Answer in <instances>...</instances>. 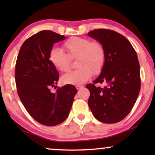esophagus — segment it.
Listing matches in <instances>:
<instances>
[{
    "label": "esophagus",
    "mask_w": 155,
    "mask_h": 155,
    "mask_svg": "<svg viewBox=\"0 0 155 155\" xmlns=\"http://www.w3.org/2000/svg\"><path fill=\"white\" fill-rule=\"evenodd\" d=\"M84 87V86L83 85H78V86H76V88H77V90H81V89H82Z\"/></svg>",
    "instance_id": "obj_1"
}]
</instances>
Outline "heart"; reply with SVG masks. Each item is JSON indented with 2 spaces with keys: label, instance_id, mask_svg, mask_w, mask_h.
I'll list each match as a JSON object with an SVG mask.
<instances>
[{
  "label": "heart",
  "instance_id": "heart-1",
  "mask_svg": "<svg viewBox=\"0 0 155 155\" xmlns=\"http://www.w3.org/2000/svg\"><path fill=\"white\" fill-rule=\"evenodd\" d=\"M63 47L67 54L58 48L50 51L48 59L53 66L61 72H67L71 67V58H76L75 71L62 76L63 83L80 85L90 79L92 74L98 75L106 62V51L100 42L91 41L87 38L73 37L65 41Z\"/></svg>",
  "mask_w": 155,
  "mask_h": 155
}]
</instances>
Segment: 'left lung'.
Masks as SVG:
<instances>
[{
    "label": "left lung",
    "mask_w": 155,
    "mask_h": 155,
    "mask_svg": "<svg viewBox=\"0 0 155 155\" xmlns=\"http://www.w3.org/2000/svg\"><path fill=\"white\" fill-rule=\"evenodd\" d=\"M89 37L102 44L106 62L93 83L87 84L90 96L89 107L95 118L105 124H115L130 113L140 90V64L136 52L124 36L115 31L99 29ZM107 84L104 88L97 83Z\"/></svg>",
    "instance_id": "1"
}]
</instances>
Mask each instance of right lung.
<instances>
[{
	"label": "right lung",
	"mask_w": 155,
	"mask_h": 155,
	"mask_svg": "<svg viewBox=\"0 0 155 155\" xmlns=\"http://www.w3.org/2000/svg\"><path fill=\"white\" fill-rule=\"evenodd\" d=\"M66 37L44 30L27 39L21 46L15 65V82L21 101L39 124L54 126L66 119L77 93L71 84L51 92L56 87L59 74L48 59L55 43Z\"/></svg>",
	"instance_id": "obj_1"
}]
</instances>
